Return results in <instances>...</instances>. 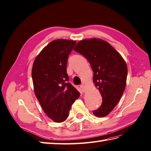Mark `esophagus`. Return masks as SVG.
Segmentation results:
<instances>
[{
    "label": "esophagus",
    "mask_w": 151,
    "mask_h": 151,
    "mask_svg": "<svg viewBox=\"0 0 151 151\" xmlns=\"http://www.w3.org/2000/svg\"><path fill=\"white\" fill-rule=\"evenodd\" d=\"M80 88H81V89L83 91V92H85V91H86V87L84 86L83 85H81V86H80Z\"/></svg>",
    "instance_id": "34e87169"
}]
</instances>
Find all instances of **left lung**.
Here are the masks:
<instances>
[{"label": "left lung", "mask_w": 151, "mask_h": 151, "mask_svg": "<svg viewBox=\"0 0 151 151\" xmlns=\"http://www.w3.org/2000/svg\"><path fill=\"white\" fill-rule=\"evenodd\" d=\"M74 50L89 61L94 73L93 82L102 97V104L93 114L98 117L106 116L124 92L127 76L126 62L113 46L99 38L80 41Z\"/></svg>", "instance_id": "8db88e82"}]
</instances>
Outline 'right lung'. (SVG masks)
I'll list each match as a JSON object with an SVG mask.
<instances>
[{"label":"right lung","mask_w":151,"mask_h":151,"mask_svg":"<svg viewBox=\"0 0 151 151\" xmlns=\"http://www.w3.org/2000/svg\"><path fill=\"white\" fill-rule=\"evenodd\" d=\"M75 44L65 39L51 42L36 57L31 71L37 99L47 116L58 123L67 119L80 95L67 74L68 59Z\"/></svg>","instance_id":"1"}]
</instances>
